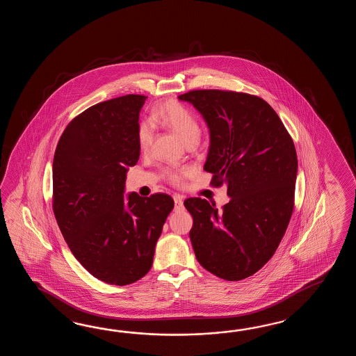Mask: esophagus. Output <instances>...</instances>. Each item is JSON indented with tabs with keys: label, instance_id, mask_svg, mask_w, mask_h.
Wrapping results in <instances>:
<instances>
[{
	"label": "esophagus",
	"instance_id": "esophagus-1",
	"mask_svg": "<svg viewBox=\"0 0 356 356\" xmlns=\"http://www.w3.org/2000/svg\"><path fill=\"white\" fill-rule=\"evenodd\" d=\"M175 210H181L183 209V198L179 195L175 196Z\"/></svg>",
	"mask_w": 356,
	"mask_h": 356
}]
</instances>
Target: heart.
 Returning <instances> with one entry per match:
<instances>
[{"instance_id":"heart-1","label":"heart","mask_w":356,"mask_h":356,"mask_svg":"<svg viewBox=\"0 0 356 356\" xmlns=\"http://www.w3.org/2000/svg\"><path fill=\"white\" fill-rule=\"evenodd\" d=\"M150 121L172 129L187 146L196 145L201 136V126L196 115L192 113L188 108L181 106V103L175 100H168L158 106L150 115ZM137 138H138V145L143 150L150 147L154 138V129L149 122H143L138 126ZM168 175L170 181L179 183L183 173L169 172Z\"/></svg>"}]
</instances>
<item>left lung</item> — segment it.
<instances>
[{"label":"left lung","instance_id":"left-lung-1","mask_svg":"<svg viewBox=\"0 0 356 356\" xmlns=\"http://www.w3.org/2000/svg\"><path fill=\"white\" fill-rule=\"evenodd\" d=\"M204 117L210 147L204 169L225 184L230 201L218 210L201 198L184 206L197 261L220 279L239 281L273 257L294 209L298 158L293 138L264 99L222 90L178 97Z\"/></svg>","mask_w":356,"mask_h":356}]
</instances>
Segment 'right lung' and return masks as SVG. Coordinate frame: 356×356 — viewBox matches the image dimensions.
I'll list each match as a JSON object with an SVG mask.
<instances>
[{
  "mask_svg": "<svg viewBox=\"0 0 356 356\" xmlns=\"http://www.w3.org/2000/svg\"><path fill=\"white\" fill-rule=\"evenodd\" d=\"M147 97L124 95L90 106L68 123L54 159V212L76 259L111 285L150 271L168 215L165 193L124 197L140 158L138 115Z\"/></svg>",
  "mask_w": 356,
  "mask_h": 356,
  "instance_id": "right-lung-1",
  "label": "right lung"
}]
</instances>
